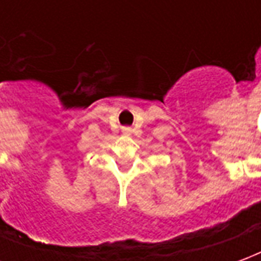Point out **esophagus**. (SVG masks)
Wrapping results in <instances>:
<instances>
[{
    "label": "esophagus",
    "mask_w": 261,
    "mask_h": 261,
    "mask_svg": "<svg viewBox=\"0 0 261 261\" xmlns=\"http://www.w3.org/2000/svg\"><path fill=\"white\" fill-rule=\"evenodd\" d=\"M123 133H125V134H128V133H130V128H124V130H123Z\"/></svg>",
    "instance_id": "1"
}]
</instances>
